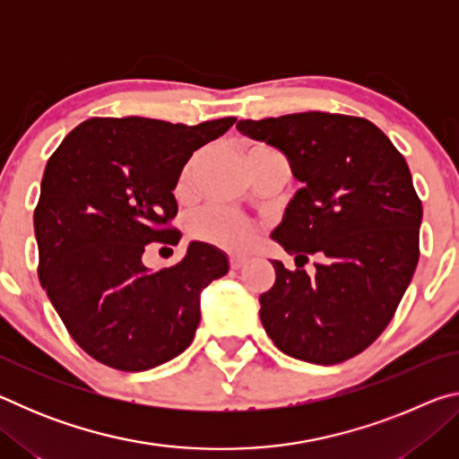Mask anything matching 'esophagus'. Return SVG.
<instances>
[{"label": "esophagus", "instance_id": "obj_1", "mask_svg": "<svg viewBox=\"0 0 459 459\" xmlns=\"http://www.w3.org/2000/svg\"><path fill=\"white\" fill-rule=\"evenodd\" d=\"M248 259L247 257H230V269H240L243 265H247Z\"/></svg>", "mask_w": 459, "mask_h": 459}]
</instances>
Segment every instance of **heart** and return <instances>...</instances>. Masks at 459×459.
<instances>
[{
  "mask_svg": "<svg viewBox=\"0 0 459 459\" xmlns=\"http://www.w3.org/2000/svg\"><path fill=\"white\" fill-rule=\"evenodd\" d=\"M265 147V145H255ZM190 178V166H186L180 178V188H186ZM190 232L194 238L208 243L212 247L224 248L230 253H243L257 238V227L245 216L224 211V208H206L192 216Z\"/></svg>",
  "mask_w": 459,
  "mask_h": 459,
  "instance_id": "b5f03b06",
  "label": "heart"
}]
</instances>
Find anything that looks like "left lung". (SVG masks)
Returning <instances> with one entry per match:
<instances>
[{
	"label": "left lung",
	"mask_w": 459,
	"mask_h": 459,
	"mask_svg": "<svg viewBox=\"0 0 459 459\" xmlns=\"http://www.w3.org/2000/svg\"><path fill=\"white\" fill-rule=\"evenodd\" d=\"M237 129L283 152L301 182L271 235L298 269L271 261L263 328L293 359H352L393 320L419 261L423 208L405 158L375 123L351 115L293 113ZM309 256L321 259L314 276L300 269Z\"/></svg>",
	"instance_id": "1"
}]
</instances>
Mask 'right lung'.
Returning <instances> with one entry per match:
<instances>
[{"instance_id": "right-lung-1", "label": "right lung", "mask_w": 459, "mask_h": 459, "mask_svg": "<svg viewBox=\"0 0 459 459\" xmlns=\"http://www.w3.org/2000/svg\"><path fill=\"white\" fill-rule=\"evenodd\" d=\"M95 117L46 164L34 235L40 283L76 344L107 367L139 372L176 359L200 324V293L229 273L221 248L192 240L174 267L143 265L145 245H176L174 188L192 153L232 127Z\"/></svg>"}]
</instances>
